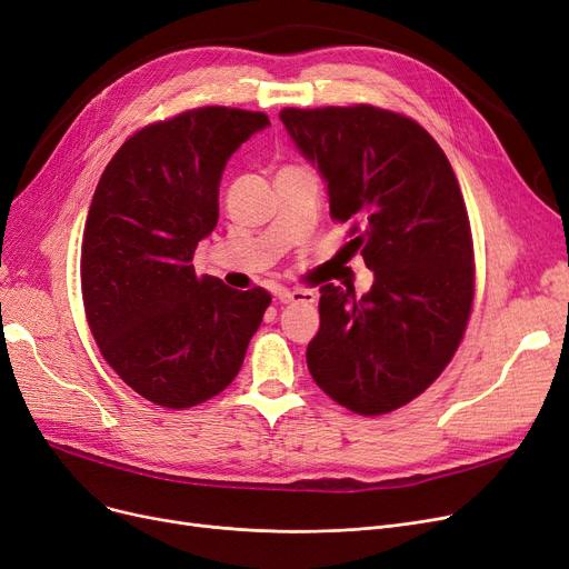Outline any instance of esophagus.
Listing matches in <instances>:
<instances>
[{
  "label": "esophagus",
  "mask_w": 569,
  "mask_h": 569,
  "mask_svg": "<svg viewBox=\"0 0 569 569\" xmlns=\"http://www.w3.org/2000/svg\"><path fill=\"white\" fill-rule=\"evenodd\" d=\"M277 300L281 305H313L317 302V292L309 288H292V290H281Z\"/></svg>",
  "instance_id": "obj_1"
}]
</instances>
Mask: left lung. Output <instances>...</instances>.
I'll return each mask as SVG.
<instances>
[{"label":"left lung","mask_w":569,"mask_h":569,"mask_svg":"<svg viewBox=\"0 0 569 569\" xmlns=\"http://www.w3.org/2000/svg\"><path fill=\"white\" fill-rule=\"evenodd\" d=\"M279 117L375 277L361 298L321 288L309 372L351 412H391L446 370L469 323L473 243L455 171L422 126L372 104Z\"/></svg>","instance_id":"obj_1"}]
</instances>
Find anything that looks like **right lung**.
<instances>
[{
    "instance_id": "add662e5",
    "label": "right lung",
    "mask_w": 569,
    "mask_h": 569,
    "mask_svg": "<svg viewBox=\"0 0 569 569\" xmlns=\"http://www.w3.org/2000/svg\"><path fill=\"white\" fill-rule=\"evenodd\" d=\"M262 112L199 108L144 126L104 168L81 241V296L104 361L147 401L192 408L241 370L271 296L197 277L222 171Z\"/></svg>"
}]
</instances>
